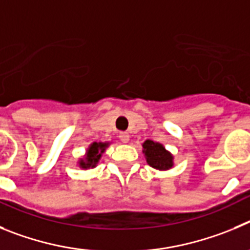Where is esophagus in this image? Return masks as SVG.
<instances>
[{
	"mask_svg": "<svg viewBox=\"0 0 250 250\" xmlns=\"http://www.w3.org/2000/svg\"><path fill=\"white\" fill-rule=\"evenodd\" d=\"M118 138H120L123 143H127V142L129 141V134H128L127 132H121V133L118 134Z\"/></svg>",
	"mask_w": 250,
	"mask_h": 250,
	"instance_id": "obj_1",
	"label": "esophagus"
}]
</instances>
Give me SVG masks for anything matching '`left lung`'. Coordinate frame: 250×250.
Wrapping results in <instances>:
<instances>
[{
	"instance_id": "8db88e82",
	"label": "left lung",
	"mask_w": 250,
	"mask_h": 250,
	"mask_svg": "<svg viewBox=\"0 0 250 250\" xmlns=\"http://www.w3.org/2000/svg\"><path fill=\"white\" fill-rule=\"evenodd\" d=\"M143 153L146 154L147 163L150 167L159 170H167L173 167V157L168 150L164 149L161 143L147 139L143 143Z\"/></svg>"
}]
</instances>
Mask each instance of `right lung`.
<instances>
[{
    "mask_svg": "<svg viewBox=\"0 0 250 250\" xmlns=\"http://www.w3.org/2000/svg\"><path fill=\"white\" fill-rule=\"evenodd\" d=\"M107 146H108V143H97V142L92 143L91 147H89L88 150H87L86 159H81L80 162L81 167L93 168L94 166L98 163V161H100L101 156H102V153L104 152Z\"/></svg>",
    "mask_w": 250,
    "mask_h": 250,
    "instance_id": "right-lung-1",
    "label": "right lung"
}]
</instances>
